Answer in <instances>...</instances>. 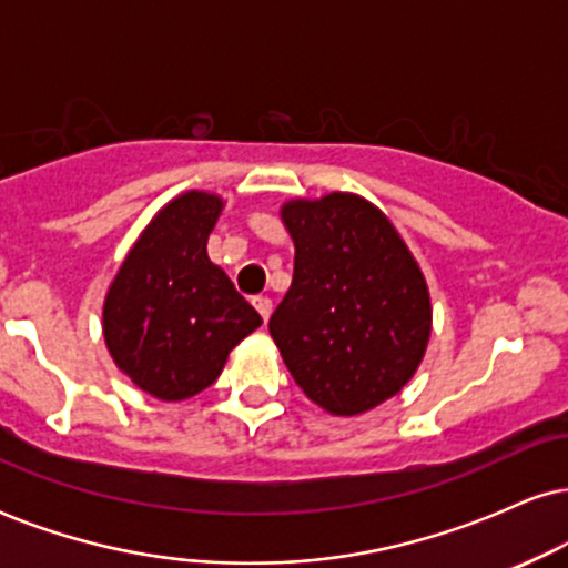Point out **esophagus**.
Here are the masks:
<instances>
[{"instance_id":"34e87169","label":"esophagus","mask_w":568,"mask_h":568,"mask_svg":"<svg viewBox=\"0 0 568 568\" xmlns=\"http://www.w3.org/2000/svg\"><path fill=\"white\" fill-rule=\"evenodd\" d=\"M253 306H256L258 315H262L264 321H270V315H272V298L270 296H256L253 298Z\"/></svg>"}]
</instances>
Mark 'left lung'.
<instances>
[{"mask_svg":"<svg viewBox=\"0 0 568 568\" xmlns=\"http://www.w3.org/2000/svg\"><path fill=\"white\" fill-rule=\"evenodd\" d=\"M296 258L270 334L293 382L336 416L400 393L429 338V293L395 226L355 194L283 207Z\"/></svg>","mask_w":568,"mask_h":568,"instance_id":"8db88e82","label":"left lung"}]
</instances>
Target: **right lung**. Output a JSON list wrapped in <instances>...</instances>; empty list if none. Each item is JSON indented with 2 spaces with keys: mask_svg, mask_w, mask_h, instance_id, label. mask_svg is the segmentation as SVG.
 Segmentation results:
<instances>
[{
  "mask_svg": "<svg viewBox=\"0 0 568 568\" xmlns=\"http://www.w3.org/2000/svg\"><path fill=\"white\" fill-rule=\"evenodd\" d=\"M221 200L189 192L162 207L116 272L103 304L114 363L143 393L186 400L219 379L262 315L207 258Z\"/></svg>",
  "mask_w": 568,
  "mask_h": 568,
  "instance_id": "add662e5",
  "label": "right lung"
}]
</instances>
